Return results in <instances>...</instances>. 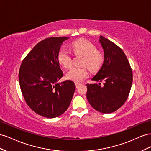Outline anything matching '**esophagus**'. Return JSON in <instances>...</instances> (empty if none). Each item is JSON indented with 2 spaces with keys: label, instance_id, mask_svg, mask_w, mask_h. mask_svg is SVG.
Masks as SVG:
<instances>
[{
  "label": "esophagus",
  "instance_id": "obj_1",
  "mask_svg": "<svg viewBox=\"0 0 151 151\" xmlns=\"http://www.w3.org/2000/svg\"><path fill=\"white\" fill-rule=\"evenodd\" d=\"M81 83H78V82H75V85H76V87H78L79 85H80Z\"/></svg>",
  "mask_w": 151,
  "mask_h": 151
}]
</instances>
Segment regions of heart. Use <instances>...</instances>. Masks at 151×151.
Masks as SVG:
<instances>
[{"mask_svg":"<svg viewBox=\"0 0 151 151\" xmlns=\"http://www.w3.org/2000/svg\"><path fill=\"white\" fill-rule=\"evenodd\" d=\"M71 49L75 54L84 55L81 64L87 66L90 71L97 72L101 69L104 62V55L97 50V47L93 43L86 39H79L73 42ZM58 61L64 68L71 66L72 59L70 54L65 49H60L57 55ZM88 75L87 68L83 67H73L66 75V78L76 82L82 81Z\"/></svg>","mask_w":151,"mask_h":151,"instance_id":"1","label":"heart"}]
</instances>
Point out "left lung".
<instances>
[{
    "label": "left lung",
    "mask_w": 151,
    "mask_h": 151,
    "mask_svg": "<svg viewBox=\"0 0 151 151\" xmlns=\"http://www.w3.org/2000/svg\"><path fill=\"white\" fill-rule=\"evenodd\" d=\"M104 62L92 80L104 81V86L87 84V98L93 109L102 113H111L127 101L132 85L133 73L126 55L121 48L100 36Z\"/></svg>",
    "instance_id": "8db88e82"
}]
</instances>
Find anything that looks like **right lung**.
<instances>
[{
	"label": "right lung",
	"instance_id": "right-lung-1",
	"mask_svg": "<svg viewBox=\"0 0 151 151\" xmlns=\"http://www.w3.org/2000/svg\"><path fill=\"white\" fill-rule=\"evenodd\" d=\"M68 37H50L42 40L25 57L20 66L19 82L28 106L35 113L48 118L63 114L75 90L71 80L58 83L63 73L57 55Z\"/></svg>",
	"mask_w": 151,
	"mask_h": 151
}]
</instances>
